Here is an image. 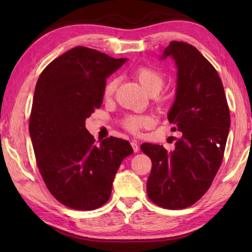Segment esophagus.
Instances as JSON below:
<instances>
[{
	"mask_svg": "<svg viewBox=\"0 0 252 252\" xmlns=\"http://www.w3.org/2000/svg\"><path fill=\"white\" fill-rule=\"evenodd\" d=\"M131 146H132V148H133V151L134 152H139L140 147H139V144L136 143V141H132L131 142Z\"/></svg>",
	"mask_w": 252,
	"mask_h": 252,
	"instance_id": "obj_1",
	"label": "esophagus"
}]
</instances>
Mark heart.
Masks as SVG:
<instances>
[{
    "label": "heart",
    "instance_id": "b5f03b06",
    "mask_svg": "<svg viewBox=\"0 0 252 252\" xmlns=\"http://www.w3.org/2000/svg\"><path fill=\"white\" fill-rule=\"evenodd\" d=\"M134 78L139 81L141 84L143 90L146 91L148 94L155 95L158 92L161 91V89L164 85V75L162 74L160 70L156 69V67L148 66V65H141L135 67L133 71ZM118 87V80L117 79H110L106 82L103 95L105 99H110L111 96L114 94ZM152 123V119L148 116H141V114H131V116H126L123 119L121 125L122 126L126 129L127 131L132 132V133H138V132L142 129V127L149 126Z\"/></svg>",
    "mask_w": 252,
    "mask_h": 252
}]
</instances>
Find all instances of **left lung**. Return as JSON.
<instances>
[{
	"label": "left lung",
	"instance_id": "1",
	"mask_svg": "<svg viewBox=\"0 0 252 252\" xmlns=\"http://www.w3.org/2000/svg\"><path fill=\"white\" fill-rule=\"evenodd\" d=\"M172 57L178 69L177 96L168 114L181 131L174 150L143 143L152 161L148 197L157 206L178 210L192 206L207 192L223 159L230 111L218 72L186 42L172 41L162 59Z\"/></svg>",
	"mask_w": 252,
	"mask_h": 252
}]
</instances>
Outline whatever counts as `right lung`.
I'll return each mask as SVG.
<instances>
[{"label": "right lung", "instance_id": "add662e5", "mask_svg": "<svg viewBox=\"0 0 252 252\" xmlns=\"http://www.w3.org/2000/svg\"><path fill=\"white\" fill-rule=\"evenodd\" d=\"M126 59L75 46L42 71L34 91L29 131L36 165L50 193L63 206L94 210L110 199L129 141L96 143L85 120L103 100L106 78Z\"/></svg>", "mask_w": 252, "mask_h": 252}]
</instances>
